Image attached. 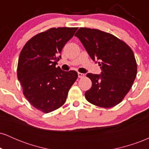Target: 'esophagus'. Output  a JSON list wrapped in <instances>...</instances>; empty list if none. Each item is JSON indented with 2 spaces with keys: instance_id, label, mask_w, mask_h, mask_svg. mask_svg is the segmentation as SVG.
<instances>
[{
  "instance_id": "obj_1",
  "label": "esophagus",
  "mask_w": 149,
  "mask_h": 149,
  "mask_svg": "<svg viewBox=\"0 0 149 149\" xmlns=\"http://www.w3.org/2000/svg\"><path fill=\"white\" fill-rule=\"evenodd\" d=\"M78 78H83L85 76L84 73H78Z\"/></svg>"
}]
</instances>
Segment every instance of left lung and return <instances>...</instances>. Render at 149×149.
I'll return each mask as SVG.
<instances>
[{
  "mask_svg": "<svg viewBox=\"0 0 149 149\" xmlns=\"http://www.w3.org/2000/svg\"><path fill=\"white\" fill-rule=\"evenodd\" d=\"M93 61L101 66L100 75L88 73L92 87L85 96L90 103L111 108L120 103L132 86L137 72L130 47L112 34L89 28H80L75 34Z\"/></svg>",
  "mask_w": 149,
  "mask_h": 149,
  "instance_id": "left-lung-1",
  "label": "left lung"
}]
</instances>
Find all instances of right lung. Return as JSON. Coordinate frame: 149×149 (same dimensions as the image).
Wrapping results in <instances>:
<instances>
[{"label":"right lung","instance_id":"obj_1","mask_svg":"<svg viewBox=\"0 0 149 149\" xmlns=\"http://www.w3.org/2000/svg\"><path fill=\"white\" fill-rule=\"evenodd\" d=\"M78 28H51L34 36L20 52L17 78L29 102L40 111L49 113L65 103L70 88L78 78L75 71L58 66L62 48Z\"/></svg>","mask_w":149,"mask_h":149}]
</instances>
